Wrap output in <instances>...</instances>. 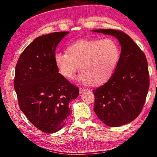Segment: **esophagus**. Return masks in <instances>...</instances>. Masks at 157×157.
<instances>
[{
	"label": "esophagus",
	"instance_id": "esophagus-1",
	"mask_svg": "<svg viewBox=\"0 0 157 157\" xmlns=\"http://www.w3.org/2000/svg\"><path fill=\"white\" fill-rule=\"evenodd\" d=\"M86 91H87V89H85V88H82V87H81V88L79 89V93H80V94H81V93H83V92Z\"/></svg>",
	"mask_w": 157,
	"mask_h": 157
}]
</instances>
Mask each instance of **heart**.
Returning a JSON list of instances; mask_svg holds the SVG:
<instances>
[{
  "mask_svg": "<svg viewBox=\"0 0 157 157\" xmlns=\"http://www.w3.org/2000/svg\"><path fill=\"white\" fill-rule=\"evenodd\" d=\"M119 57L118 46L112 39H84L68 46L66 52H56L54 59L65 78L72 79L79 65V79L84 83L98 86L113 75Z\"/></svg>",
  "mask_w": 157,
  "mask_h": 157,
  "instance_id": "b5f03b06",
  "label": "heart"
}]
</instances>
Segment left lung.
I'll list each match as a JSON object with an SVG mask.
<instances>
[{
    "label": "left lung",
    "mask_w": 157,
    "mask_h": 157,
    "mask_svg": "<svg viewBox=\"0 0 157 157\" xmlns=\"http://www.w3.org/2000/svg\"><path fill=\"white\" fill-rule=\"evenodd\" d=\"M110 34L121 46L120 59L115 71L104 85L94 89V111L98 118L109 127H119L136 118L147 97L150 77L147 61L132 39L123 31L94 30Z\"/></svg>",
    "instance_id": "8db88e82"
}]
</instances>
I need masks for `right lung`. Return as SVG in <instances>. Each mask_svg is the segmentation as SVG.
I'll use <instances>...</instances> for the list:
<instances>
[{
	"mask_svg": "<svg viewBox=\"0 0 157 157\" xmlns=\"http://www.w3.org/2000/svg\"><path fill=\"white\" fill-rule=\"evenodd\" d=\"M68 32L37 37L21 53L16 65L14 87L18 102L29 121L41 131L54 133L71 113L69 102L79 89L59 73L54 56Z\"/></svg>",
	"mask_w": 157,
	"mask_h": 157,
	"instance_id": "obj_1",
	"label": "right lung"
}]
</instances>
